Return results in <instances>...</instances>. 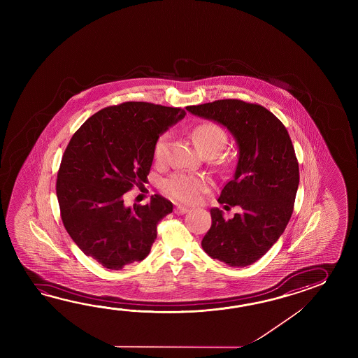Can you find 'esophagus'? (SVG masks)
Returning <instances> with one entry per match:
<instances>
[{
	"label": "esophagus",
	"mask_w": 358,
	"mask_h": 358,
	"mask_svg": "<svg viewBox=\"0 0 358 358\" xmlns=\"http://www.w3.org/2000/svg\"><path fill=\"white\" fill-rule=\"evenodd\" d=\"M189 211V208L188 207H184V206H176V210H174V213L176 215H184V213H187Z\"/></svg>",
	"instance_id": "obj_1"
}]
</instances>
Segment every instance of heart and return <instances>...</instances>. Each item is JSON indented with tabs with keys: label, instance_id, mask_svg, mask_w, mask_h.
Listing matches in <instances>:
<instances>
[{
	"label": "heart",
	"instance_id": "obj_1",
	"mask_svg": "<svg viewBox=\"0 0 358 358\" xmlns=\"http://www.w3.org/2000/svg\"><path fill=\"white\" fill-rule=\"evenodd\" d=\"M192 137L198 150L202 153H219L227 145V133L219 124L213 122H205L197 125ZM171 136L170 133H162L156 139L153 145V156L157 162L166 161L169 156ZM164 189L169 196L176 198L180 202L193 203L197 202L201 194L205 193L210 187V182L205 176H192L185 173H176L169 176L162 184Z\"/></svg>",
	"mask_w": 358,
	"mask_h": 358
}]
</instances>
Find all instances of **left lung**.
Wrapping results in <instances>:
<instances>
[{"label": "left lung", "mask_w": 358, "mask_h": 358, "mask_svg": "<svg viewBox=\"0 0 358 358\" xmlns=\"http://www.w3.org/2000/svg\"><path fill=\"white\" fill-rule=\"evenodd\" d=\"M187 110L225 127L238 147L236 173L217 201L239 206L241 213L225 220L221 210L211 208L213 224L202 248L229 266L252 265L280 238L293 213L299 169L288 130L265 107L241 99H219Z\"/></svg>", "instance_id": "obj_1"}]
</instances>
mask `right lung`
Returning <instances> with one entry per match:
<instances>
[{
  "mask_svg": "<svg viewBox=\"0 0 358 358\" xmlns=\"http://www.w3.org/2000/svg\"><path fill=\"white\" fill-rule=\"evenodd\" d=\"M179 107L124 102L92 115L70 139L56 194L69 236L84 255L110 270L145 259L157 224L173 203L155 194L145 206L124 205V193L147 182L153 145L182 120Z\"/></svg>",
  "mask_w": 358,
  "mask_h": 358,
  "instance_id": "obj_1",
  "label": "right lung"
}]
</instances>
